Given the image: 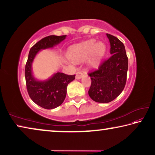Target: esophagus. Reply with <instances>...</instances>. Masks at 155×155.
Listing matches in <instances>:
<instances>
[{"mask_svg":"<svg viewBox=\"0 0 155 155\" xmlns=\"http://www.w3.org/2000/svg\"><path fill=\"white\" fill-rule=\"evenodd\" d=\"M83 72L81 71H78L77 72V73H76V78H77V79H80V78L83 77Z\"/></svg>","mask_w":155,"mask_h":155,"instance_id":"34e87169","label":"esophagus"}]
</instances>
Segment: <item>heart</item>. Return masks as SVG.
Wrapping results in <instances>:
<instances>
[{
	"mask_svg": "<svg viewBox=\"0 0 155 155\" xmlns=\"http://www.w3.org/2000/svg\"><path fill=\"white\" fill-rule=\"evenodd\" d=\"M93 52L92 63L101 59L105 52V46L102 42L96 44L94 40H90L83 44L73 46L68 52V56L74 62L83 61L90 57Z\"/></svg>",
	"mask_w": 155,
	"mask_h": 155,
	"instance_id": "obj_1",
	"label": "heart"
}]
</instances>
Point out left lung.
<instances>
[{
  "mask_svg": "<svg viewBox=\"0 0 155 155\" xmlns=\"http://www.w3.org/2000/svg\"><path fill=\"white\" fill-rule=\"evenodd\" d=\"M111 57L101 63L98 69L88 73L91 79L89 96L97 103H107L116 98L125 87L128 57L124 44L118 38L107 33Z\"/></svg>",
  "mask_w": 155,
  "mask_h": 155,
  "instance_id": "1",
  "label": "left lung"
}]
</instances>
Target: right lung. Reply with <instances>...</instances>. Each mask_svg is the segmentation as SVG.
<instances>
[{
	"mask_svg": "<svg viewBox=\"0 0 155 155\" xmlns=\"http://www.w3.org/2000/svg\"><path fill=\"white\" fill-rule=\"evenodd\" d=\"M66 35H49L38 41L30 49L25 65L26 85L31 99L44 109H52L63 103L66 96L67 86L75 79V74L57 72L49 79L39 81L33 77L31 65L37 53L41 49L52 48L65 40Z\"/></svg>",
	"mask_w": 155,
	"mask_h": 155,
	"instance_id": "right-lung-1",
	"label": "right lung"
}]
</instances>
